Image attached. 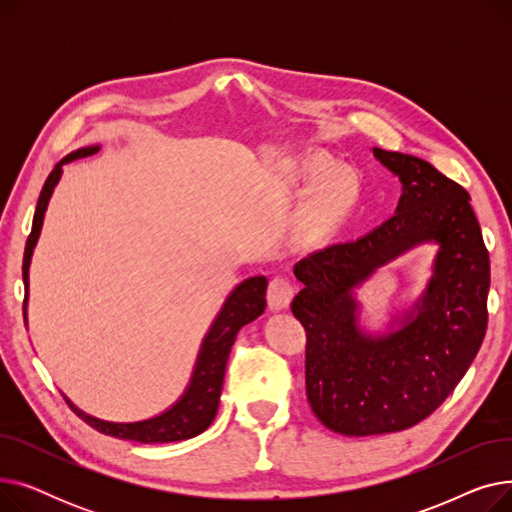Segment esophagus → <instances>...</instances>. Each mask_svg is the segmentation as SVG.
Listing matches in <instances>:
<instances>
[{
	"mask_svg": "<svg viewBox=\"0 0 512 512\" xmlns=\"http://www.w3.org/2000/svg\"><path fill=\"white\" fill-rule=\"evenodd\" d=\"M292 297H294V286L286 278L276 276L270 282V288H267V305H270L272 311L286 309L290 305Z\"/></svg>",
	"mask_w": 512,
	"mask_h": 512,
	"instance_id": "obj_1",
	"label": "esophagus"
}]
</instances>
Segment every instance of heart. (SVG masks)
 <instances>
[{"label":"heart","instance_id":"1","mask_svg":"<svg viewBox=\"0 0 512 512\" xmlns=\"http://www.w3.org/2000/svg\"><path fill=\"white\" fill-rule=\"evenodd\" d=\"M332 168L330 159L311 157L303 164V176L307 182H313L328 174ZM359 197V180L351 170L332 172L324 184H321L317 199L313 203V222L319 228H328L340 220L348 209L355 205Z\"/></svg>","mask_w":512,"mask_h":512}]
</instances>
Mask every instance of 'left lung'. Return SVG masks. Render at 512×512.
I'll return each instance as SVG.
<instances>
[{
	"label": "left lung",
	"mask_w": 512,
	"mask_h": 512,
	"mask_svg": "<svg viewBox=\"0 0 512 512\" xmlns=\"http://www.w3.org/2000/svg\"><path fill=\"white\" fill-rule=\"evenodd\" d=\"M373 155L402 182L396 213L357 240L334 242L294 265L305 288L290 309L307 334L305 388L315 417L344 436L409 429L461 382L488 328L490 255L471 197L429 161ZM421 241H436L435 276L397 330L356 326L352 288Z\"/></svg>",
	"instance_id": "obj_1"
}]
</instances>
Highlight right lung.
<instances>
[{
	"mask_svg": "<svg viewBox=\"0 0 512 512\" xmlns=\"http://www.w3.org/2000/svg\"><path fill=\"white\" fill-rule=\"evenodd\" d=\"M97 151H99L97 145L72 151L70 155H66L60 161L56 168L51 170V174L47 176V180L41 188L39 203H37L35 218H33V230L29 234V240H26L24 261H22L24 315H26V299H29L31 257H33L35 245H37L39 234H41L47 203L51 199L53 188H56V184L62 176V166L70 164V161H74V159H83L87 155H93ZM265 288H267L265 276H255V278L240 282L232 290L220 315L215 317L213 326L209 328V332L201 344L191 384H188L186 392L180 396L176 405L170 407L166 413H161L153 419L137 421V423H114V421H103V419L83 413L64 396L68 407L85 423H89L93 429H97V432H101L105 436L120 438V440H132V442H141V444H164V442H180V440L199 436L211 425V421L215 419V413H218L226 363H228L230 348L236 340L238 330L242 326L251 324V321L257 319L265 309Z\"/></svg>",
	"mask_w": 512,
	"mask_h": 512,
	"instance_id": "1",
	"label": "right lung"
}]
</instances>
